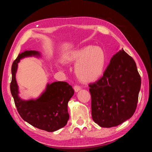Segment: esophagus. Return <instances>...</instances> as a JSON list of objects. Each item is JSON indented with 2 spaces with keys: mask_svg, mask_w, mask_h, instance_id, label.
I'll list each match as a JSON object with an SVG mask.
<instances>
[{
  "mask_svg": "<svg viewBox=\"0 0 152 152\" xmlns=\"http://www.w3.org/2000/svg\"><path fill=\"white\" fill-rule=\"evenodd\" d=\"M80 89H81L80 86H78V85H75V86H74V91H75L76 92H78Z\"/></svg>",
  "mask_w": 152,
  "mask_h": 152,
  "instance_id": "obj_1",
  "label": "esophagus"
}]
</instances>
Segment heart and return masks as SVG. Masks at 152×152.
Wrapping results in <instances>:
<instances>
[{
    "mask_svg": "<svg viewBox=\"0 0 152 152\" xmlns=\"http://www.w3.org/2000/svg\"><path fill=\"white\" fill-rule=\"evenodd\" d=\"M65 64H75L74 72L80 81L88 84L96 81L103 74L106 65V54L100 47L84 46L66 53Z\"/></svg>",
    "mask_w": 152,
    "mask_h": 152,
    "instance_id": "1",
    "label": "heart"
}]
</instances>
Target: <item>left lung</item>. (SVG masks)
I'll return each instance as SVG.
<instances>
[{
  "mask_svg": "<svg viewBox=\"0 0 152 152\" xmlns=\"http://www.w3.org/2000/svg\"><path fill=\"white\" fill-rule=\"evenodd\" d=\"M88 86L92 117L99 126L115 127L134 114L141 77L134 60L123 50L113 56L103 76Z\"/></svg>",
  "mask_w": 152,
  "mask_h": 152,
  "instance_id": "1",
  "label": "left lung"
}]
</instances>
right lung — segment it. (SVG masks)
Instances as JSON below:
<instances>
[{
    "label": "right lung",
    "mask_w": 152,
    "mask_h": 152,
    "mask_svg": "<svg viewBox=\"0 0 152 152\" xmlns=\"http://www.w3.org/2000/svg\"><path fill=\"white\" fill-rule=\"evenodd\" d=\"M29 56L39 57L40 53L35 50L25 51L19 54L12 65L10 88L15 106L22 119L30 125L48 132H55L67 124L69 119L68 102L74 91L66 82H54L48 84L45 91L38 99L22 100L19 96L15 76L20 59Z\"/></svg>",
    "instance_id": "1"
}]
</instances>
